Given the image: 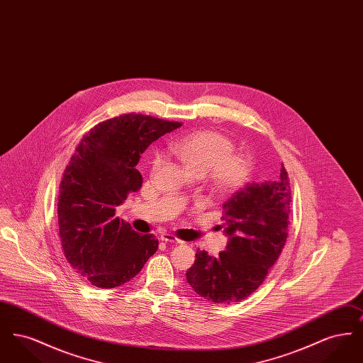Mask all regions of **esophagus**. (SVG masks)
<instances>
[{
	"mask_svg": "<svg viewBox=\"0 0 363 363\" xmlns=\"http://www.w3.org/2000/svg\"><path fill=\"white\" fill-rule=\"evenodd\" d=\"M160 240L163 242H173V243H182L181 240H178L177 237H174L173 234H162L160 235Z\"/></svg>",
	"mask_w": 363,
	"mask_h": 363,
	"instance_id": "obj_1",
	"label": "esophagus"
}]
</instances>
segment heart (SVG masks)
Here are the masks:
<instances>
[{
  "label": "heart",
  "instance_id": "heart-1",
  "mask_svg": "<svg viewBox=\"0 0 363 363\" xmlns=\"http://www.w3.org/2000/svg\"><path fill=\"white\" fill-rule=\"evenodd\" d=\"M174 155L194 177H204L208 188L218 194H230L242 188L250 175V159L234 152V143L215 130H197L175 140L170 145ZM160 156L152 160V172Z\"/></svg>",
  "mask_w": 363,
  "mask_h": 363
}]
</instances>
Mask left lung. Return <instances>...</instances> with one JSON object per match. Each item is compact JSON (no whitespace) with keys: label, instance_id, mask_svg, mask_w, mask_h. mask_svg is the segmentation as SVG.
I'll use <instances>...</instances> for the list:
<instances>
[{"label":"left lung","instance_id":"left-lung-1","mask_svg":"<svg viewBox=\"0 0 363 363\" xmlns=\"http://www.w3.org/2000/svg\"><path fill=\"white\" fill-rule=\"evenodd\" d=\"M291 188L283 163L271 181L247 184L225 204V250L208 256L197 250L186 272L190 287L213 303L240 302L262 284L289 235Z\"/></svg>","mask_w":363,"mask_h":363}]
</instances>
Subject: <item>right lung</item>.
<instances>
[{
	"label": "right lung",
	"instance_id": "1",
	"mask_svg": "<svg viewBox=\"0 0 363 363\" xmlns=\"http://www.w3.org/2000/svg\"><path fill=\"white\" fill-rule=\"evenodd\" d=\"M179 126L130 113L98 123L76 147L60 185L58 227L70 267L89 284L122 286L157 250L155 237L132 230L116 208L141 188L140 155Z\"/></svg>",
	"mask_w": 363,
	"mask_h": 363
}]
</instances>
